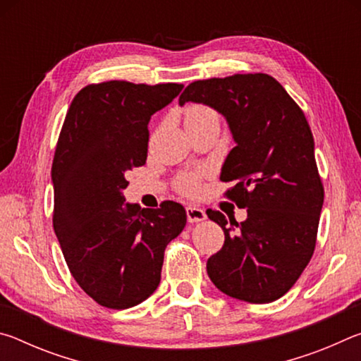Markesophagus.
<instances>
[{
    "label": "esophagus",
    "instance_id": "obj_1",
    "mask_svg": "<svg viewBox=\"0 0 361 361\" xmlns=\"http://www.w3.org/2000/svg\"><path fill=\"white\" fill-rule=\"evenodd\" d=\"M186 215H188L189 223H200L207 218L205 212L202 209H199V207H195V205H188L186 207Z\"/></svg>",
    "mask_w": 361,
    "mask_h": 361
}]
</instances>
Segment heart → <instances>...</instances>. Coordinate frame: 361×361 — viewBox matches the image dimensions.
I'll return each mask as SVG.
<instances>
[{
  "label": "heart",
  "mask_w": 361,
  "mask_h": 361,
  "mask_svg": "<svg viewBox=\"0 0 361 361\" xmlns=\"http://www.w3.org/2000/svg\"><path fill=\"white\" fill-rule=\"evenodd\" d=\"M209 114H215L212 111L210 108H205V106H191L186 109V114H185V121H189V119H197V118H202V116H209ZM180 188L183 192L186 194H194L199 191V181L195 176L192 175H186L183 176L181 181H180Z\"/></svg>",
  "instance_id": "obj_1"
}]
</instances>
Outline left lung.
<instances>
[{
	"instance_id": "8db88e82",
	"label": "left lung",
	"mask_w": 361,
	"mask_h": 361,
	"mask_svg": "<svg viewBox=\"0 0 361 361\" xmlns=\"http://www.w3.org/2000/svg\"><path fill=\"white\" fill-rule=\"evenodd\" d=\"M178 102L204 103L228 121L235 146L219 180L235 181L226 195L247 209L245 221L229 218L231 224L221 212H207L224 231L207 274L231 298L276 301L312 258L325 195L307 119L264 73L194 81Z\"/></svg>"
}]
</instances>
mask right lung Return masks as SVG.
Segmentation results:
<instances>
[{
    "label": "right lung",
    "mask_w": 361,
    "mask_h": 361,
    "mask_svg": "<svg viewBox=\"0 0 361 361\" xmlns=\"http://www.w3.org/2000/svg\"><path fill=\"white\" fill-rule=\"evenodd\" d=\"M183 84H89L73 99L52 162L54 231L78 285L103 307L129 309L161 282L164 252L186 226L181 204H126V173L148 156L151 116Z\"/></svg>",
    "instance_id": "1"
}]
</instances>
